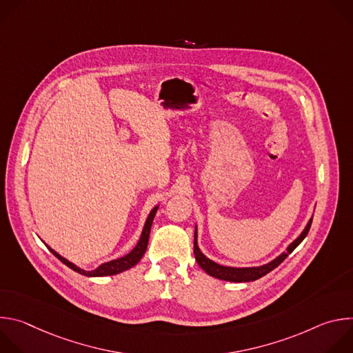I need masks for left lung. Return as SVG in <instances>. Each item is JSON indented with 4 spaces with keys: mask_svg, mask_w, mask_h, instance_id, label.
Here are the masks:
<instances>
[{
    "mask_svg": "<svg viewBox=\"0 0 353 353\" xmlns=\"http://www.w3.org/2000/svg\"><path fill=\"white\" fill-rule=\"evenodd\" d=\"M312 222H313V218L309 221L307 226L305 228V230L301 232V234L293 241L289 244V247L286 248L285 253H282L279 257H276L275 260H272L271 263L265 264V265H261V267H251V268H233V267H223V265H219L214 261H211L210 259H207L203 253H201L199 248H198V243H196V228H195V233H194V256H195V260L198 263V265L203 268L208 275L211 276H215L218 279H222V281H229V282H251V281H256V279H260L261 276L267 275L268 272H271L272 270H275L290 253L292 251L303 241V239L307 236L309 230H310V226H312Z\"/></svg>",
    "mask_w": 353,
    "mask_h": 353,
    "instance_id": "1",
    "label": "left lung"
}]
</instances>
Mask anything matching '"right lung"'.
I'll use <instances>...</instances> for the list:
<instances>
[{
    "mask_svg": "<svg viewBox=\"0 0 353 353\" xmlns=\"http://www.w3.org/2000/svg\"><path fill=\"white\" fill-rule=\"evenodd\" d=\"M158 211V207H155L152 211H150L146 222H145V226H143V230H142V234L139 237V241L137 243V245L130 251V253L121 259H117V260H113V261H109V263H105L102 265H99L96 270L93 271H83L81 268H78L75 264L70 263L68 260H65L64 257H61L59 253H56V251L53 248L48 250L52 251V253L63 263L65 264L68 268L74 270L75 272L81 274V275H86V276H108V275H116V274H120L131 267H134L141 259L142 256L145 254L146 251V247H148V240H149V233H150V226H152V222H154V218H155V214Z\"/></svg>",
    "mask_w": 353,
    "mask_h": 353,
    "instance_id": "obj_1",
    "label": "right lung"
}]
</instances>
